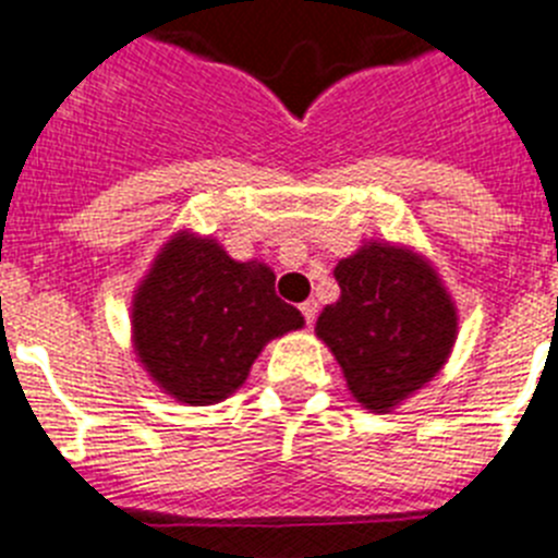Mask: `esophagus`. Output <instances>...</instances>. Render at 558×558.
Listing matches in <instances>:
<instances>
[{
  "mask_svg": "<svg viewBox=\"0 0 558 558\" xmlns=\"http://www.w3.org/2000/svg\"><path fill=\"white\" fill-rule=\"evenodd\" d=\"M299 310H302V315H304V322H307V327H313V324H315V315H318V304H315L313 299H307V302H304Z\"/></svg>",
  "mask_w": 558,
  "mask_h": 558,
  "instance_id": "34e87169",
  "label": "esophagus"
}]
</instances>
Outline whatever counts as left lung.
I'll return each mask as SVG.
<instances>
[{"label":"left lung","mask_w":558,"mask_h":558,"mask_svg":"<svg viewBox=\"0 0 558 558\" xmlns=\"http://www.w3.org/2000/svg\"><path fill=\"white\" fill-rule=\"evenodd\" d=\"M335 279L338 302L322 310L315 335L360 405L391 413L450 360L456 302L436 265L413 245L368 240L335 265Z\"/></svg>","instance_id":"8db88e82"}]
</instances>
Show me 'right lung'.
<instances>
[{"instance_id": "add662e5", "label": "right lung", "mask_w": 558, "mask_h": 558, "mask_svg": "<svg viewBox=\"0 0 558 558\" xmlns=\"http://www.w3.org/2000/svg\"><path fill=\"white\" fill-rule=\"evenodd\" d=\"M274 282L259 259L236 263L215 236L175 231L133 290L131 343L147 377L184 405L229 399L270 340L304 327Z\"/></svg>"}]
</instances>
